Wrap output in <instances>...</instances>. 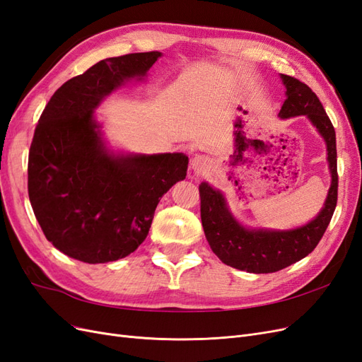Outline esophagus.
I'll return each mask as SVG.
<instances>
[{
    "label": "esophagus",
    "instance_id": "obj_1",
    "mask_svg": "<svg viewBox=\"0 0 362 362\" xmlns=\"http://www.w3.org/2000/svg\"><path fill=\"white\" fill-rule=\"evenodd\" d=\"M208 166H210V163H208V160L202 156H198L192 160V170L194 172V175L204 173L208 169Z\"/></svg>",
    "mask_w": 362,
    "mask_h": 362
}]
</instances>
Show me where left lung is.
I'll return each mask as SVG.
<instances>
[{
    "label": "left lung",
    "instance_id": "obj_1",
    "mask_svg": "<svg viewBox=\"0 0 362 362\" xmlns=\"http://www.w3.org/2000/svg\"><path fill=\"white\" fill-rule=\"evenodd\" d=\"M281 78L286 84L287 100L282 104L279 117L308 116L326 141L332 182L319 216L310 223L290 231L245 228L229 213L221 192L214 190L206 182L199 185L201 218L208 245L226 266L249 273L278 272L311 254L322 240L337 206L338 173L334 125L320 100L308 86L290 75L282 74Z\"/></svg>",
    "mask_w": 362,
    "mask_h": 362
}]
</instances>
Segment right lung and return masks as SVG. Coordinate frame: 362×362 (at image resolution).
Listing matches in <instances>:
<instances>
[{
	"label": "right lung",
	"mask_w": 362,
	"mask_h": 362,
	"mask_svg": "<svg viewBox=\"0 0 362 362\" xmlns=\"http://www.w3.org/2000/svg\"><path fill=\"white\" fill-rule=\"evenodd\" d=\"M161 52L98 62L54 92L28 154V198L48 242L89 264L124 258L146 238L156 208L187 175L184 154L115 156L93 110L127 80H141Z\"/></svg>",
	"instance_id": "obj_1"
}]
</instances>
